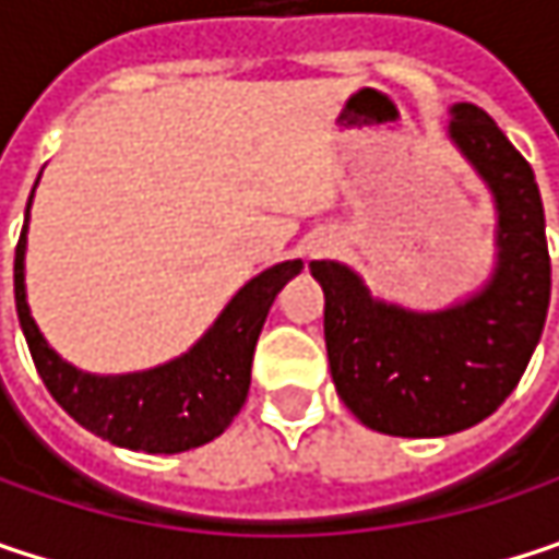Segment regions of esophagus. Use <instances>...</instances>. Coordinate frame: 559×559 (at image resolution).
<instances>
[{
  "label": "esophagus",
  "mask_w": 559,
  "mask_h": 559,
  "mask_svg": "<svg viewBox=\"0 0 559 559\" xmlns=\"http://www.w3.org/2000/svg\"><path fill=\"white\" fill-rule=\"evenodd\" d=\"M310 255H317V249H313V252H310Z\"/></svg>",
  "instance_id": "1"
}]
</instances>
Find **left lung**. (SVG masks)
Returning a JSON list of instances; mask_svg holds the SVG:
<instances>
[{
    "instance_id": "left-lung-1",
    "label": "left lung",
    "mask_w": 559,
    "mask_h": 559,
    "mask_svg": "<svg viewBox=\"0 0 559 559\" xmlns=\"http://www.w3.org/2000/svg\"><path fill=\"white\" fill-rule=\"evenodd\" d=\"M450 135L499 203V269L479 297L440 313H407L376 304L349 269L310 262L326 294L323 333L336 391L366 427L391 437H447L499 411L531 362L550 307L534 170L473 103L453 106Z\"/></svg>"
}]
</instances>
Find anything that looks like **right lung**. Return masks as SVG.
Instances as JSON below:
<instances>
[{"label":"right lung","mask_w":559,"mask_h":559,"mask_svg":"<svg viewBox=\"0 0 559 559\" xmlns=\"http://www.w3.org/2000/svg\"><path fill=\"white\" fill-rule=\"evenodd\" d=\"M300 269L304 262H281L262 272L187 356L119 379L76 372L38 333L25 304V229L15 246V310L41 382L80 427L126 450L183 453L219 437L246 404L262 323L281 287Z\"/></svg>","instance_id":"right-lung-1"}]
</instances>
